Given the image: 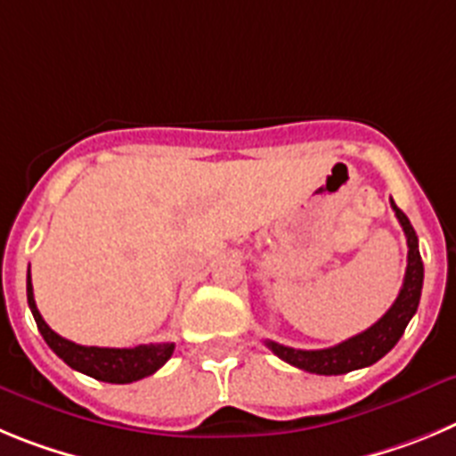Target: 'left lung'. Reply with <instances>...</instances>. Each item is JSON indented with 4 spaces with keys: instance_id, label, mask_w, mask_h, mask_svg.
Wrapping results in <instances>:
<instances>
[{
    "instance_id": "1",
    "label": "left lung",
    "mask_w": 456,
    "mask_h": 456,
    "mask_svg": "<svg viewBox=\"0 0 456 456\" xmlns=\"http://www.w3.org/2000/svg\"><path fill=\"white\" fill-rule=\"evenodd\" d=\"M391 207L395 211L397 220H400L404 236H407L409 245V256H407V273H404V281L397 299L393 302L391 309L377 320L375 325L368 327L366 331L352 336V338L343 340L334 347H325V350H295V347L279 346L274 340H265V346L279 356L284 359L290 366L299 368V370L315 372V375H346L350 370H359L377 363L384 354L395 347L400 336L407 330L409 320L418 311V302H420V290H422V258L418 252V236L413 232L411 223L395 202L391 200Z\"/></svg>"
}]
</instances>
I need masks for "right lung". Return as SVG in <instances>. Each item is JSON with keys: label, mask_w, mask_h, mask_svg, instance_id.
I'll use <instances>...</instances> for the list:
<instances>
[{"label": "right lung", "mask_w": 456, "mask_h": 456, "mask_svg": "<svg viewBox=\"0 0 456 456\" xmlns=\"http://www.w3.org/2000/svg\"><path fill=\"white\" fill-rule=\"evenodd\" d=\"M27 302L34 314L38 331L43 334L56 356L68 363L69 368L84 372L88 377H95L109 384H131L142 377H150L166 363L175 352V343H150V346L136 347H93L77 346L72 340L63 338L47 325L40 315L34 299V286H31V270L27 273Z\"/></svg>", "instance_id": "obj_1"}]
</instances>
